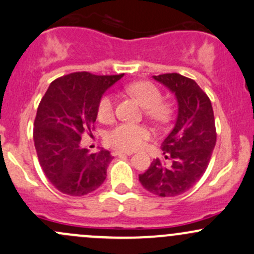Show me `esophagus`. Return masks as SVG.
I'll use <instances>...</instances> for the list:
<instances>
[{"mask_svg":"<svg viewBox=\"0 0 254 254\" xmlns=\"http://www.w3.org/2000/svg\"><path fill=\"white\" fill-rule=\"evenodd\" d=\"M132 153H134V152H131V151H116V152H113L114 156H131Z\"/></svg>","mask_w":254,"mask_h":254,"instance_id":"esophagus-1","label":"esophagus"}]
</instances>
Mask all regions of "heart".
<instances>
[{"instance_id":"obj_1","label":"heart","mask_w":254,"mask_h":254,"mask_svg":"<svg viewBox=\"0 0 254 254\" xmlns=\"http://www.w3.org/2000/svg\"><path fill=\"white\" fill-rule=\"evenodd\" d=\"M127 90L134 95L143 106L146 107V114L156 122L165 123L170 118L172 108L168 103L162 102V93L158 87L152 82L138 81L130 84ZM114 98L112 95H103L98 102L97 116L103 122L113 117ZM151 136V130L146 125L122 123L109 130L106 141L109 146L123 151H132L145 143Z\"/></svg>"}]
</instances>
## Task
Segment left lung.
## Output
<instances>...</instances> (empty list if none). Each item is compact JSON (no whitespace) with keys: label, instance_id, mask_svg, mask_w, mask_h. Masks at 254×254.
Segmentation results:
<instances>
[{"label":"left lung","instance_id":"left-lung-1","mask_svg":"<svg viewBox=\"0 0 254 254\" xmlns=\"http://www.w3.org/2000/svg\"><path fill=\"white\" fill-rule=\"evenodd\" d=\"M174 93L178 117L162 151L170 164L154 159L143 174L141 185L151 193L173 197L190 190L202 178L217 141L212 103L194 80L178 73L153 76Z\"/></svg>","mask_w":254,"mask_h":254}]
</instances>
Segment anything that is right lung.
I'll list each match as a JSON object with an SVG mask.
<instances>
[{"mask_svg": "<svg viewBox=\"0 0 254 254\" xmlns=\"http://www.w3.org/2000/svg\"><path fill=\"white\" fill-rule=\"evenodd\" d=\"M123 76L71 73L51 82L42 97L34 142L40 165L58 191L84 196L106 180L111 153L106 149L90 153L81 146V136L93 129L103 93Z\"/></svg>", "mask_w": 254, "mask_h": 254, "instance_id": "1", "label": "right lung"}]
</instances>
